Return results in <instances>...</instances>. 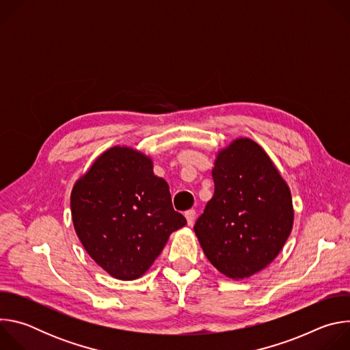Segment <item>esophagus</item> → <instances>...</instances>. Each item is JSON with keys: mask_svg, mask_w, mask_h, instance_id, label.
<instances>
[{"mask_svg": "<svg viewBox=\"0 0 350 350\" xmlns=\"http://www.w3.org/2000/svg\"><path fill=\"white\" fill-rule=\"evenodd\" d=\"M195 216H196V212L193 209H189L185 212V219H187V223L188 226H192L193 221H195Z\"/></svg>", "mask_w": 350, "mask_h": 350, "instance_id": "1", "label": "esophagus"}]
</instances>
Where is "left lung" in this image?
I'll return each mask as SVG.
<instances>
[{"mask_svg":"<svg viewBox=\"0 0 350 350\" xmlns=\"http://www.w3.org/2000/svg\"><path fill=\"white\" fill-rule=\"evenodd\" d=\"M215 193L193 231L209 262L242 280L267 267L281 252L292 226L289 187L265 149L237 138L217 152Z\"/></svg>","mask_w":350,"mask_h":350,"instance_id":"left-lung-1","label":"left lung"}]
</instances>
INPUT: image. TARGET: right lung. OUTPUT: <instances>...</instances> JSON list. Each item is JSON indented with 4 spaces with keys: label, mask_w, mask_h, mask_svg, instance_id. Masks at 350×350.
<instances>
[{
    "label": "right lung",
    "mask_w": 350,
    "mask_h": 350,
    "mask_svg": "<svg viewBox=\"0 0 350 350\" xmlns=\"http://www.w3.org/2000/svg\"><path fill=\"white\" fill-rule=\"evenodd\" d=\"M72 220L91 259L118 280L139 278L187 224L152 159L130 146L99 155L73 185Z\"/></svg>",
    "instance_id": "add662e5"
}]
</instances>
